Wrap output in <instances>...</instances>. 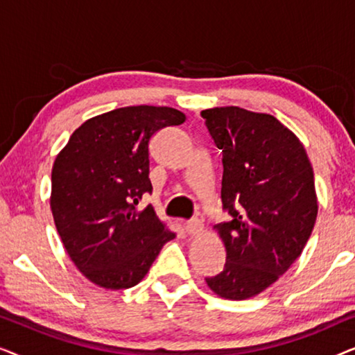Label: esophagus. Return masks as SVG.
Instances as JSON below:
<instances>
[{"mask_svg":"<svg viewBox=\"0 0 355 355\" xmlns=\"http://www.w3.org/2000/svg\"><path fill=\"white\" fill-rule=\"evenodd\" d=\"M186 231H187L191 236L200 234V232L203 231V223H202L200 220H198V218H192L191 221H187Z\"/></svg>","mask_w":355,"mask_h":355,"instance_id":"obj_1","label":"esophagus"}]
</instances>
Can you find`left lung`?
Returning a JSON list of instances; mask_svg holds the SVG:
<instances>
[{
    "instance_id": "obj_1",
    "label": "left lung",
    "mask_w": 355,
    "mask_h": 355,
    "mask_svg": "<svg viewBox=\"0 0 355 355\" xmlns=\"http://www.w3.org/2000/svg\"><path fill=\"white\" fill-rule=\"evenodd\" d=\"M202 118L223 152L221 200L231 215L213 227L226 247L225 268L205 281L223 299L245 300L302 254L318 213L313 168L304 144L275 116L223 106Z\"/></svg>"
}]
</instances>
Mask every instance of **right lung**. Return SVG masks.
<instances>
[{"instance_id":"right-lung-1","label":"right lung","mask_w":355,"mask_h":355,"mask_svg":"<svg viewBox=\"0 0 355 355\" xmlns=\"http://www.w3.org/2000/svg\"><path fill=\"white\" fill-rule=\"evenodd\" d=\"M186 121L169 106H125L87 119L58 153L50 207L77 270L105 289H128L148 273L176 237L152 205L139 208L150 182V140Z\"/></svg>"}]
</instances>
